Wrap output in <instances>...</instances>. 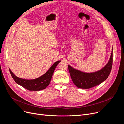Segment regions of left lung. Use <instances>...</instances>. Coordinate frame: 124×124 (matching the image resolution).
I'll return each instance as SVG.
<instances>
[{
    "mask_svg": "<svg viewBox=\"0 0 124 124\" xmlns=\"http://www.w3.org/2000/svg\"><path fill=\"white\" fill-rule=\"evenodd\" d=\"M113 62V47L109 61L102 69L93 72H84L68 65L71 78L77 87L88 89L100 84L106 80L111 72Z\"/></svg>",
    "mask_w": 124,
    "mask_h": 124,
    "instance_id": "1",
    "label": "left lung"
}]
</instances>
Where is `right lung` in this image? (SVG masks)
<instances>
[{"label":"right lung","instance_id":"1","mask_svg":"<svg viewBox=\"0 0 124 124\" xmlns=\"http://www.w3.org/2000/svg\"><path fill=\"white\" fill-rule=\"evenodd\" d=\"M61 61L56 62L46 73H45L41 77L33 80H26L18 78L16 76L10 69L9 70L11 76L17 84L29 91H38L46 88L49 85L54 71L56 66Z\"/></svg>","mask_w":124,"mask_h":124}]
</instances>
